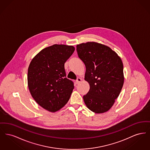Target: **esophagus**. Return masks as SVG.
<instances>
[{"instance_id":"34e87169","label":"esophagus","mask_w":150,"mask_h":150,"mask_svg":"<svg viewBox=\"0 0 150 150\" xmlns=\"http://www.w3.org/2000/svg\"><path fill=\"white\" fill-rule=\"evenodd\" d=\"M81 80H81V79H80V78H78L77 79V80H76V81H75V82H76V83L77 84H79V83L81 81Z\"/></svg>"}]
</instances>
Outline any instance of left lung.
<instances>
[{
	"instance_id": "8db88e82",
	"label": "left lung",
	"mask_w": 150,
	"mask_h": 150,
	"mask_svg": "<svg viewBox=\"0 0 150 150\" xmlns=\"http://www.w3.org/2000/svg\"><path fill=\"white\" fill-rule=\"evenodd\" d=\"M76 50L86 66L84 79L90 86L83 96L84 103L93 112L105 113L114 105L124 84L121 58L109 47L94 42L78 44Z\"/></svg>"
}]
</instances>
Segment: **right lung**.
Masks as SVG:
<instances>
[{
  "instance_id": "add662e5",
  "label": "right lung",
  "mask_w": 150,
  "mask_h": 150,
  "mask_svg": "<svg viewBox=\"0 0 150 150\" xmlns=\"http://www.w3.org/2000/svg\"><path fill=\"white\" fill-rule=\"evenodd\" d=\"M74 50L72 45L54 44L39 52L29 64L30 94L39 105L51 112L64 107L74 88L73 82L66 77L64 66Z\"/></svg>"
}]
</instances>
